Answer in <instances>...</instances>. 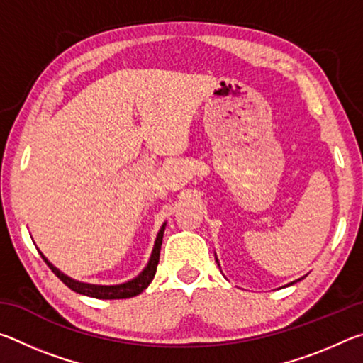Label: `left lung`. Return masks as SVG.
<instances>
[{"mask_svg":"<svg viewBox=\"0 0 363 363\" xmlns=\"http://www.w3.org/2000/svg\"><path fill=\"white\" fill-rule=\"evenodd\" d=\"M304 279V277H303ZM301 279H298V280H294V281H291V284H288V285H293V284H296V281H299Z\"/></svg>","mask_w":363,"mask_h":363,"instance_id":"obj_1","label":"left lung"}]
</instances>
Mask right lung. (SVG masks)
I'll use <instances>...</instances> for the list:
<instances>
[{
	"instance_id": "obj_1",
	"label": "right lung",
	"mask_w": 363,
	"mask_h": 363,
	"mask_svg": "<svg viewBox=\"0 0 363 363\" xmlns=\"http://www.w3.org/2000/svg\"><path fill=\"white\" fill-rule=\"evenodd\" d=\"M164 225H162L158 235L155 238V245H153L150 259L147 262V266L144 267L143 272H140L136 279H133L126 284H120V285H91V284H83V281H77L70 277H67L64 272H60L57 267H54L51 262H49L45 255L40 253L43 259L49 266V269L52 270L57 277L64 281V284L70 288V290L77 291L79 294H84V296H91V298H97V299H126V298H133L138 296V294L143 293L147 286L150 285V281L155 277L157 272V266L160 261V250H162V242H163V232H164Z\"/></svg>"
}]
</instances>
